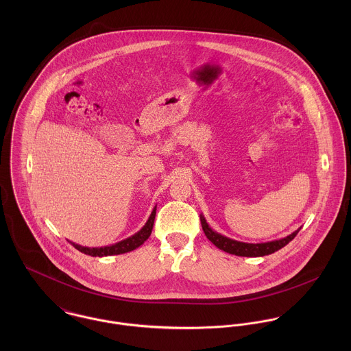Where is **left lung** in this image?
I'll list each match as a JSON object with an SVG mask.
<instances>
[{"label":"left lung","mask_w":351,"mask_h":351,"mask_svg":"<svg viewBox=\"0 0 351 351\" xmlns=\"http://www.w3.org/2000/svg\"><path fill=\"white\" fill-rule=\"evenodd\" d=\"M200 221L205 237L217 249L230 252V254H234V255H239V256H263V255L273 254V252L282 249L284 246H287L300 231V228H299L298 231L292 232L287 238H282V239H278V241H271V242H266V243H245V242H238V241L230 239V238L213 231L208 226V223H206V220L202 215H200Z\"/></svg>","instance_id":"8db88e82"}]
</instances>
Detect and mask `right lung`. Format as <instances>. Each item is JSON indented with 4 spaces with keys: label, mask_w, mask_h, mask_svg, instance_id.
Returning a JSON list of instances; mask_svg holds the SVG:
<instances>
[{
    "label": "right lung",
    "mask_w": 351,
    "mask_h": 351,
    "mask_svg": "<svg viewBox=\"0 0 351 351\" xmlns=\"http://www.w3.org/2000/svg\"><path fill=\"white\" fill-rule=\"evenodd\" d=\"M155 213H156V206L152 209L151 212L150 217L147 220V223L143 226V228L141 231H138L135 235L121 241V242H117L112 246H105V247H84V246H80V245H75L73 242H70L75 249L86 255H92V256H108V255H119V254H124V252H128V251L135 250L138 249L141 245H143L149 237L151 235V231H152V226H154V220H155Z\"/></svg>",
    "instance_id": "1"
}]
</instances>
